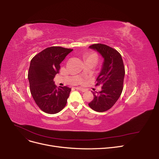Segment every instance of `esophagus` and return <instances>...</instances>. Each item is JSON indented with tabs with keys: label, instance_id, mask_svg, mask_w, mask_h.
<instances>
[{
	"label": "esophagus",
	"instance_id": "esophagus-1",
	"mask_svg": "<svg viewBox=\"0 0 159 159\" xmlns=\"http://www.w3.org/2000/svg\"><path fill=\"white\" fill-rule=\"evenodd\" d=\"M76 89H78V90H79V91H82V92H85V91H86V89L80 88V87H77V88H76Z\"/></svg>",
	"mask_w": 159,
	"mask_h": 159
}]
</instances>
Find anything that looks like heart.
I'll use <instances>...</instances> for the list:
<instances>
[{
	"mask_svg": "<svg viewBox=\"0 0 159 159\" xmlns=\"http://www.w3.org/2000/svg\"><path fill=\"white\" fill-rule=\"evenodd\" d=\"M86 58L87 60L88 59H95V60H97V55L94 53H90V54H88L86 55Z\"/></svg>",
	"mask_w": 159,
	"mask_h": 159,
	"instance_id": "heart-1",
	"label": "heart"
}]
</instances>
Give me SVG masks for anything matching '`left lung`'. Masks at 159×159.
I'll list each match as a JSON object with an SVG mask.
<instances>
[{"label":"left lung","instance_id":"left-lung-1","mask_svg":"<svg viewBox=\"0 0 159 159\" xmlns=\"http://www.w3.org/2000/svg\"><path fill=\"white\" fill-rule=\"evenodd\" d=\"M89 48L101 54L104 62L96 80V86L102 84V90L93 92L94 98L88 105L95 111L104 112L110 109L122 93L124 66L121 55L116 49L102 44H95Z\"/></svg>","mask_w":159,"mask_h":159}]
</instances>
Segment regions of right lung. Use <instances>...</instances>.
Wrapping results in <instances>:
<instances>
[{"label": "right lung", "mask_w": 159, "mask_h": 159, "mask_svg": "<svg viewBox=\"0 0 159 159\" xmlns=\"http://www.w3.org/2000/svg\"><path fill=\"white\" fill-rule=\"evenodd\" d=\"M72 51L60 46L49 47L31 61L28 75L31 94L40 109L46 113H57L66 105L71 89L57 88L53 79L59 72L60 64Z\"/></svg>", "instance_id": "right-lung-1"}]
</instances>
